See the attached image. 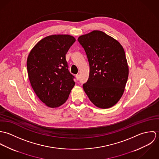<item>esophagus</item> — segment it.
<instances>
[{
    "mask_svg": "<svg viewBox=\"0 0 159 159\" xmlns=\"http://www.w3.org/2000/svg\"><path fill=\"white\" fill-rule=\"evenodd\" d=\"M75 77H76V80H79V79H80V75H75Z\"/></svg>",
    "mask_w": 159,
    "mask_h": 159,
    "instance_id": "34e87169",
    "label": "esophagus"
}]
</instances>
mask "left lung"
I'll return each instance as SVG.
<instances>
[{
  "mask_svg": "<svg viewBox=\"0 0 159 159\" xmlns=\"http://www.w3.org/2000/svg\"><path fill=\"white\" fill-rule=\"evenodd\" d=\"M89 63V76L83 89L97 107H113L122 96L129 76L124 49L112 37L93 30L78 39Z\"/></svg>",
  "mask_w": 159,
  "mask_h": 159,
  "instance_id": "8db88e82",
  "label": "left lung"
}]
</instances>
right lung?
<instances>
[{
	"label": "right lung",
	"instance_id": "right-lung-1",
	"mask_svg": "<svg viewBox=\"0 0 159 159\" xmlns=\"http://www.w3.org/2000/svg\"><path fill=\"white\" fill-rule=\"evenodd\" d=\"M75 41L70 35H49L34 46L27 57L31 86L39 99L49 108L63 105L75 84L66 59Z\"/></svg>",
	"mask_w": 159,
	"mask_h": 159
}]
</instances>
